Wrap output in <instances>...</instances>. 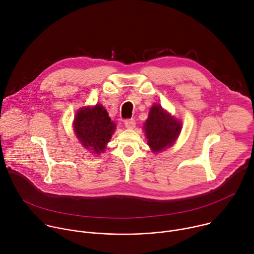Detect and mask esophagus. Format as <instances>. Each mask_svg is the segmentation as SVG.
Wrapping results in <instances>:
<instances>
[{"label":"esophagus","instance_id":"esophagus-1","mask_svg":"<svg viewBox=\"0 0 254 254\" xmlns=\"http://www.w3.org/2000/svg\"><path fill=\"white\" fill-rule=\"evenodd\" d=\"M125 126L127 128H133L135 127V121L133 119H129V120H127L125 122Z\"/></svg>","mask_w":254,"mask_h":254}]
</instances>
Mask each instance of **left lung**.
<instances>
[{
    "label": "left lung",
    "instance_id": "1",
    "mask_svg": "<svg viewBox=\"0 0 254 254\" xmlns=\"http://www.w3.org/2000/svg\"><path fill=\"white\" fill-rule=\"evenodd\" d=\"M143 127L148 144L153 152L158 153L172 146L180 133L181 123L164 112L160 105L154 104Z\"/></svg>",
    "mask_w": 254,
    "mask_h": 254
}]
</instances>
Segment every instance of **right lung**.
I'll use <instances>...</instances> for the list:
<instances>
[{"label":"right lung","instance_id":"add662e5","mask_svg":"<svg viewBox=\"0 0 254 254\" xmlns=\"http://www.w3.org/2000/svg\"><path fill=\"white\" fill-rule=\"evenodd\" d=\"M74 129L82 146L99 154L111 139L116 125L101 104L84 107L78 111L74 119Z\"/></svg>","mask_w":254,"mask_h":254}]
</instances>
